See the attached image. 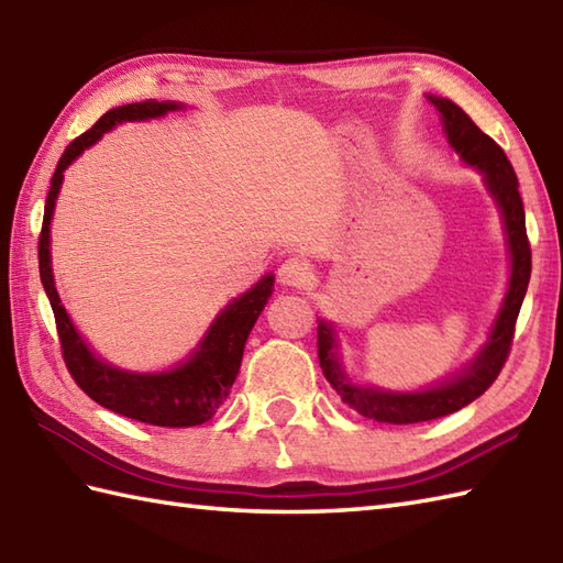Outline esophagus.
I'll return each instance as SVG.
<instances>
[{
    "instance_id": "1",
    "label": "esophagus",
    "mask_w": 563,
    "mask_h": 563,
    "mask_svg": "<svg viewBox=\"0 0 563 563\" xmlns=\"http://www.w3.org/2000/svg\"><path fill=\"white\" fill-rule=\"evenodd\" d=\"M278 280L288 288H302L307 283V263L302 258H288L278 268Z\"/></svg>"
}]
</instances>
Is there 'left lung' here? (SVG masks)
Returning <instances> with one entry per match:
<instances>
[{
	"label": "left lung",
	"instance_id": "obj_1",
	"mask_svg": "<svg viewBox=\"0 0 563 563\" xmlns=\"http://www.w3.org/2000/svg\"><path fill=\"white\" fill-rule=\"evenodd\" d=\"M426 99L440 111V123L442 130H445L452 152H457V157L466 166H474L476 172L484 174V186L492 194L506 230V244L510 251V278L504 305H500L494 327L488 331V339L482 345V351L476 353L474 361L466 363L452 377H445L442 382H435V385L418 391H391L369 385H355L345 375L339 361V341L333 324L327 319H317L319 365L324 369L329 385L339 391L343 404H349L353 411L365 418H373L377 423L394 426L433 421V418L460 411L462 406L479 399L494 385V379L498 377L500 367L506 365V357L510 353L512 333H516V321L525 292H528L532 271V254L528 230H525V208L518 190V176L512 172V164L508 162L506 152L486 133H482L457 103L440 97Z\"/></svg>",
	"mask_w": 563,
	"mask_h": 563
}]
</instances>
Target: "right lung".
Instances as JSON below:
<instances>
[{
	"label": "right lung",
	"mask_w": 563,
	"mask_h": 563,
	"mask_svg": "<svg viewBox=\"0 0 563 563\" xmlns=\"http://www.w3.org/2000/svg\"><path fill=\"white\" fill-rule=\"evenodd\" d=\"M181 109H186L184 103L157 99L118 106V109L103 113L87 133L71 142L63 157H59L57 169L51 178V190H47L43 212V230L38 239L41 283L53 307L59 345H63V357L71 379L77 382L87 397L106 406V409L135 418L140 423L162 428L200 426L218 413L224 399L230 397L239 375L249 333L254 329L263 307L271 300L275 275H263L254 288L234 297L214 317L206 336L200 339L198 349H194L186 361L172 369H164V373H130V369L106 363L103 357L93 353L89 343L79 336L75 324H71L63 302H59L51 266V222L65 169L84 150L99 142L103 133H109L115 125L128 121H152V118H162Z\"/></svg>",
	"instance_id": "obj_1"
}]
</instances>
